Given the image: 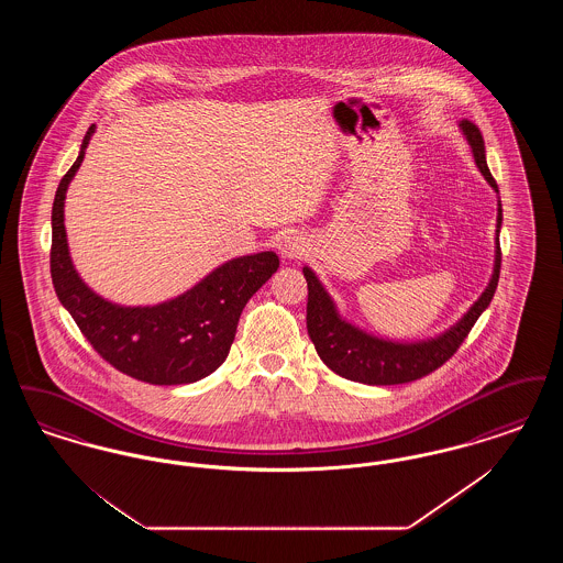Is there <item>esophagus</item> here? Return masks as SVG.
Returning <instances> with one entry per match:
<instances>
[{"label":"esophagus","instance_id":"esophagus-1","mask_svg":"<svg viewBox=\"0 0 563 563\" xmlns=\"http://www.w3.org/2000/svg\"><path fill=\"white\" fill-rule=\"evenodd\" d=\"M306 251H308V242L297 232H287L278 241V253L283 260H299L306 255Z\"/></svg>","mask_w":563,"mask_h":563}]
</instances>
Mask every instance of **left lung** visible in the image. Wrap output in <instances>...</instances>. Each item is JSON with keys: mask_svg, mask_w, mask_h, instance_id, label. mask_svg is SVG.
Masks as SVG:
<instances>
[{"mask_svg": "<svg viewBox=\"0 0 563 563\" xmlns=\"http://www.w3.org/2000/svg\"><path fill=\"white\" fill-rule=\"evenodd\" d=\"M460 131L466 136L473 156L477 162V168L482 170L485 181L498 194V186L487 168L485 161V143L482 131L468 122H460ZM500 225H503V205L498 200V217H496V255H494V272L479 295V299L468 308V312L452 324L448 331L420 340V342H393L377 338L374 333L363 331L361 327L342 319L338 312L335 301L327 289L322 287L319 276L303 266V276L308 283V308H306V324L308 335L319 352L322 363L346 379L372 384V386H390V384H405L420 379L424 375L439 369L445 361L454 356L455 350L464 342L473 324L482 317L483 310L489 306L492 297L496 294L498 278H500Z\"/></svg>", "mask_w": 563, "mask_h": 563, "instance_id": "left-lung-1", "label": "left lung"}]
</instances>
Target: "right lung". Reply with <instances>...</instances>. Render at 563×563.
<instances>
[{
	"label": "right lung",
	"mask_w": 563,
	"mask_h": 563,
	"mask_svg": "<svg viewBox=\"0 0 563 563\" xmlns=\"http://www.w3.org/2000/svg\"><path fill=\"white\" fill-rule=\"evenodd\" d=\"M95 129H88L78 161L54 196L51 274L56 297L118 372L158 386L198 382L225 361L242 308L278 269V255L264 251L230 260L186 294L156 306H120L95 294L74 268L65 232V194Z\"/></svg>",
	"instance_id": "add662e5"
}]
</instances>
